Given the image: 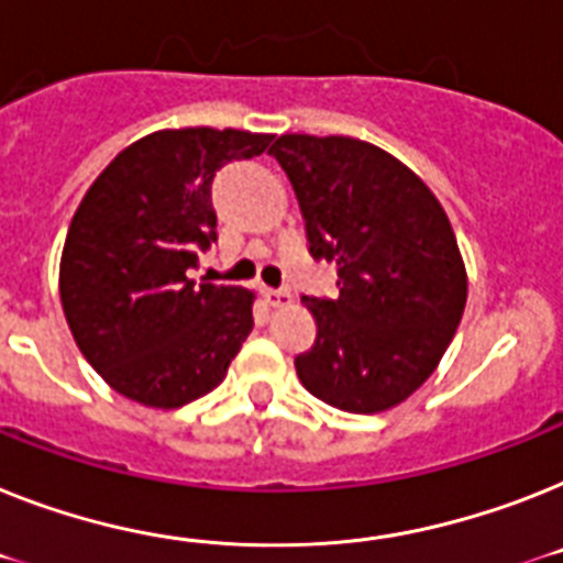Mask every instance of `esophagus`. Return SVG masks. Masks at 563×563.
<instances>
[{
    "label": "esophagus",
    "instance_id": "esophagus-1",
    "mask_svg": "<svg viewBox=\"0 0 563 563\" xmlns=\"http://www.w3.org/2000/svg\"><path fill=\"white\" fill-rule=\"evenodd\" d=\"M263 300H266L272 309H280V306L291 303V291L286 289H263Z\"/></svg>",
    "mask_w": 563,
    "mask_h": 563
}]
</instances>
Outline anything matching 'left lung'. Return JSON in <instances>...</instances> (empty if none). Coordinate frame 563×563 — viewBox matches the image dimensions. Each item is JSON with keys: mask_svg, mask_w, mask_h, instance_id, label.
<instances>
[{"mask_svg": "<svg viewBox=\"0 0 563 563\" xmlns=\"http://www.w3.org/2000/svg\"><path fill=\"white\" fill-rule=\"evenodd\" d=\"M268 154L295 188L311 257L338 266L334 300L306 297L318 334L297 377L334 409L386 412L438 369L464 318L450 217L412 168L354 136L283 134Z\"/></svg>", "mask_w": 563, "mask_h": 563, "instance_id": "8db88e82", "label": "left lung"}]
</instances>
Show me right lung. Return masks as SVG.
<instances>
[{
  "mask_svg": "<svg viewBox=\"0 0 563 563\" xmlns=\"http://www.w3.org/2000/svg\"><path fill=\"white\" fill-rule=\"evenodd\" d=\"M272 134L165 129L122 148L85 191L59 260L79 352L122 398L177 409L223 384L252 332L254 291L194 283L217 240L211 186Z\"/></svg>",
  "mask_w": 563,
  "mask_h": 563,
  "instance_id": "obj_1",
  "label": "right lung"
}]
</instances>
